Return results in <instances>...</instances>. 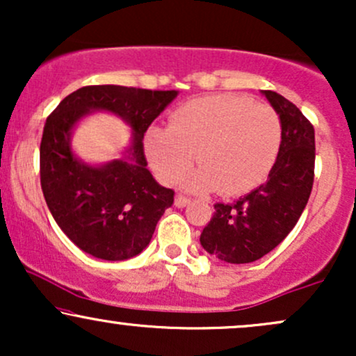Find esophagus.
<instances>
[{"label":"esophagus","mask_w":356,"mask_h":356,"mask_svg":"<svg viewBox=\"0 0 356 356\" xmlns=\"http://www.w3.org/2000/svg\"><path fill=\"white\" fill-rule=\"evenodd\" d=\"M189 202H191L189 199L184 197V195H177V197L174 199V206L179 207V209H181V207H186Z\"/></svg>","instance_id":"1"}]
</instances>
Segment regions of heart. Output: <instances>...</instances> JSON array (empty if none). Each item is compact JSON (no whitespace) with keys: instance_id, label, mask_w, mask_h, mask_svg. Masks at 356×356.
Wrapping results in <instances>:
<instances>
[{"instance_id":"obj_1","label":"heart","mask_w":356,"mask_h":356,"mask_svg":"<svg viewBox=\"0 0 356 356\" xmlns=\"http://www.w3.org/2000/svg\"><path fill=\"white\" fill-rule=\"evenodd\" d=\"M281 145V120L266 104L241 95H207L184 104L169 127H150L144 149L155 174L174 184L195 161L186 189L246 192L266 177Z\"/></svg>"}]
</instances>
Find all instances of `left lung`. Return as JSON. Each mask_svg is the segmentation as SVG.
<instances>
[{
    "label": "left lung",
    "mask_w": 356,
    "mask_h": 356,
    "mask_svg": "<svg viewBox=\"0 0 356 356\" xmlns=\"http://www.w3.org/2000/svg\"><path fill=\"white\" fill-rule=\"evenodd\" d=\"M281 120V145L268 181L231 204H216L201 246L224 263L244 264L273 251L296 226L314 177V129L296 105L261 90Z\"/></svg>",
    "instance_id": "8db88e82"
}]
</instances>
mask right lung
Instances as JSON below:
<instances>
[{
  "instance_id": "add662e5",
  "label": "right lung",
  "mask_w": 356,
  "mask_h": 356,
  "mask_svg": "<svg viewBox=\"0 0 356 356\" xmlns=\"http://www.w3.org/2000/svg\"><path fill=\"white\" fill-rule=\"evenodd\" d=\"M177 95V90L92 85L65 97L47 118L40 145L44 201L60 229L87 254L105 261L140 254L172 206L174 191L147 169L142 138ZM93 111L112 113L133 129L120 159L88 165L72 152V130Z\"/></svg>"
}]
</instances>
